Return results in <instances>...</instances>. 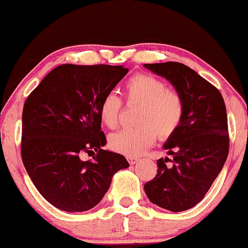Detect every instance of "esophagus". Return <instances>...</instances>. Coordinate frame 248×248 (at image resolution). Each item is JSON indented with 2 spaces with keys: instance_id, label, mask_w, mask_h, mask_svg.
Returning <instances> with one entry per match:
<instances>
[{
  "instance_id": "esophagus-1",
  "label": "esophagus",
  "mask_w": 248,
  "mask_h": 248,
  "mask_svg": "<svg viewBox=\"0 0 248 248\" xmlns=\"http://www.w3.org/2000/svg\"><path fill=\"white\" fill-rule=\"evenodd\" d=\"M127 160L130 164H135V163H138V162H139V158L134 157V156H127Z\"/></svg>"
}]
</instances>
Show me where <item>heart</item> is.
<instances>
[{
	"instance_id": "b5f03b06",
	"label": "heart",
	"mask_w": 248,
	"mask_h": 248,
	"mask_svg": "<svg viewBox=\"0 0 248 248\" xmlns=\"http://www.w3.org/2000/svg\"><path fill=\"white\" fill-rule=\"evenodd\" d=\"M128 105H140L138 127L121 129L109 136V147L127 156L140 155L155 142L156 136L168 139L181 126L184 116V100L178 91L168 88L161 79L152 75L139 73L124 85ZM122 102L114 93L102 98L99 116L105 126L115 128L119 124Z\"/></svg>"
}]
</instances>
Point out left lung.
<instances>
[{"instance_id":"1","label":"left lung","mask_w":248,"mask_h":248,"mask_svg":"<svg viewBox=\"0 0 248 248\" xmlns=\"http://www.w3.org/2000/svg\"><path fill=\"white\" fill-rule=\"evenodd\" d=\"M143 66L168 79L184 100L183 121L164 144L172 160H157V173L144 191L156 205L186 211L204 198L229 155L226 107L219 90L182 62Z\"/></svg>"}]
</instances>
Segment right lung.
<instances>
[{
  "instance_id": "1",
  "label": "right lung",
  "mask_w": 248,
  "mask_h": 248,
  "mask_svg": "<svg viewBox=\"0 0 248 248\" xmlns=\"http://www.w3.org/2000/svg\"><path fill=\"white\" fill-rule=\"evenodd\" d=\"M112 65L62 64L45 77L24 102L22 161L39 193L59 210L94 207L113 175L129 167L124 156L104 150L99 106L127 75ZM93 161H82V153Z\"/></svg>"
}]
</instances>
